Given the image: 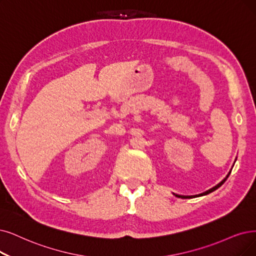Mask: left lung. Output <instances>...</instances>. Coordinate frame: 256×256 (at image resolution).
Masks as SVG:
<instances>
[{
  "label": "left lung",
  "mask_w": 256,
  "mask_h": 256,
  "mask_svg": "<svg viewBox=\"0 0 256 256\" xmlns=\"http://www.w3.org/2000/svg\"><path fill=\"white\" fill-rule=\"evenodd\" d=\"M232 170V169H231ZM231 170L229 171V173L226 176V178H224L222 182H220L218 185H216L214 187H212V188H210L209 190H207V191H205V192H202V193H200V194H196V196H180V194H176V193H173V196H176V198H200V196H207V194H209V193H211V192H213L214 190H216L218 188H220L222 184L226 182V180L229 178V176H230V173H231Z\"/></svg>",
  "instance_id": "8db88e82"
}]
</instances>
